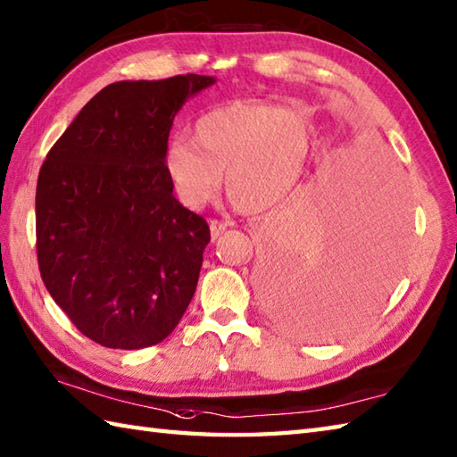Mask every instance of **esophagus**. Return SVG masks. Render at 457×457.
I'll return each instance as SVG.
<instances>
[{
    "mask_svg": "<svg viewBox=\"0 0 457 457\" xmlns=\"http://www.w3.org/2000/svg\"><path fill=\"white\" fill-rule=\"evenodd\" d=\"M228 228V223L226 221H218V220H210V231H212V237L216 239L223 229Z\"/></svg>",
    "mask_w": 457,
    "mask_h": 457,
    "instance_id": "esophagus-1",
    "label": "esophagus"
}]
</instances>
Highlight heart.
Segmentation results:
<instances>
[{"mask_svg": "<svg viewBox=\"0 0 457 457\" xmlns=\"http://www.w3.org/2000/svg\"><path fill=\"white\" fill-rule=\"evenodd\" d=\"M312 147L304 115L277 104L236 102L200 115L190 141H172L164 170L188 208L212 200L226 174L236 204L267 210L296 190Z\"/></svg>", "mask_w": 457, "mask_h": 457, "instance_id": "obj_1", "label": "heart"}]
</instances>
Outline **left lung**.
Masks as SVG:
<instances>
[{
	"label": "left lung",
	"instance_id": "left-lung-1",
	"mask_svg": "<svg viewBox=\"0 0 457 457\" xmlns=\"http://www.w3.org/2000/svg\"><path fill=\"white\" fill-rule=\"evenodd\" d=\"M367 162L344 184L303 194L263 241L259 283L280 326L342 336L389 295L403 263L406 200L386 154Z\"/></svg>",
	"mask_w": 457,
	"mask_h": 457
}]
</instances>
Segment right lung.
I'll use <instances>...</instances> for the list:
<instances>
[{
  "instance_id": "add662e5",
  "label": "right lung",
  "mask_w": 457,
  "mask_h": 457,
  "mask_svg": "<svg viewBox=\"0 0 457 457\" xmlns=\"http://www.w3.org/2000/svg\"><path fill=\"white\" fill-rule=\"evenodd\" d=\"M213 76L121 80L84 105L37 180L43 283L96 344L162 342L198 285L210 228L174 198L164 153L174 115Z\"/></svg>"
}]
</instances>
